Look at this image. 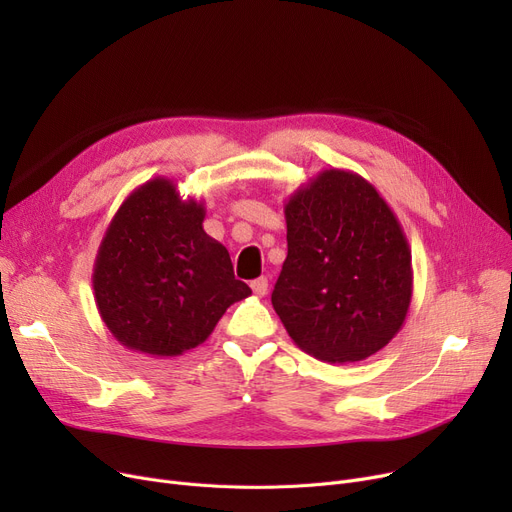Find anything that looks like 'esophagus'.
<instances>
[{
	"instance_id": "obj_1",
	"label": "esophagus",
	"mask_w": 512,
	"mask_h": 512,
	"mask_svg": "<svg viewBox=\"0 0 512 512\" xmlns=\"http://www.w3.org/2000/svg\"><path fill=\"white\" fill-rule=\"evenodd\" d=\"M251 288H253V292L257 294V297H263V294H267V278H257V280H253L251 282Z\"/></svg>"
}]
</instances>
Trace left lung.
I'll return each instance as SVG.
<instances>
[{"instance_id":"8db88e82","label":"left lung","mask_w":512,"mask_h":512,"mask_svg":"<svg viewBox=\"0 0 512 512\" xmlns=\"http://www.w3.org/2000/svg\"><path fill=\"white\" fill-rule=\"evenodd\" d=\"M284 218L272 305L288 336L328 363L382 351L413 297L411 249L390 205L363 176L330 168L286 199Z\"/></svg>"}]
</instances>
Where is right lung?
<instances>
[{"instance_id":"obj_1","label":"right lung","mask_w":512,"mask_h":512,"mask_svg":"<svg viewBox=\"0 0 512 512\" xmlns=\"http://www.w3.org/2000/svg\"><path fill=\"white\" fill-rule=\"evenodd\" d=\"M205 203L157 176L124 199L93 265L95 305L130 351L168 359L203 344L251 288L230 253L203 230Z\"/></svg>"}]
</instances>
